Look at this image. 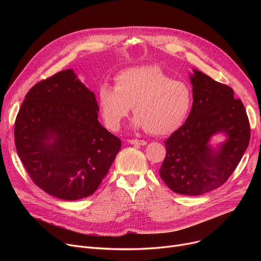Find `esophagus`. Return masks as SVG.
Returning <instances> with one entry per match:
<instances>
[{
  "instance_id": "obj_1",
  "label": "esophagus",
  "mask_w": 261,
  "mask_h": 261,
  "mask_svg": "<svg viewBox=\"0 0 261 261\" xmlns=\"http://www.w3.org/2000/svg\"><path fill=\"white\" fill-rule=\"evenodd\" d=\"M128 142L132 145H141V146H145L147 144V142L144 140H129Z\"/></svg>"
}]
</instances>
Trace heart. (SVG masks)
I'll return each instance as SVG.
<instances>
[{
  "instance_id": "1",
  "label": "heart",
  "mask_w": 261,
  "mask_h": 261,
  "mask_svg": "<svg viewBox=\"0 0 261 261\" xmlns=\"http://www.w3.org/2000/svg\"><path fill=\"white\" fill-rule=\"evenodd\" d=\"M193 92L154 64L126 68L114 78V87L101 85L98 106L106 127L120 129L131 108L134 125L152 135H168L180 129L193 108Z\"/></svg>"
}]
</instances>
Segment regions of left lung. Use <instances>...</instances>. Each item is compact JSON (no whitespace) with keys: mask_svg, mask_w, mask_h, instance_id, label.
I'll list each match as a JSON object with an SVG mask.
<instances>
[{"mask_svg":"<svg viewBox=\"0 0 261 261\" xmlns=\"http://www.w3.org/2000/svg\"><path fill=\"white\" fill-rule=\"evenodd\" d=\"M193 108L184 125L164 142L166 156L160 175L175 194L200 196L224 184L249 146L250 121L234 91L204 73L194 70ZM224 133L227 140L219 149L210 138Z\"/></svg>","mask_w":261,"mask_h":261,"instance_id":"1","label":"left lung"}]
</instances>
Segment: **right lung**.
<instances>
[{
	"label": "right lung",
	"instance_id": "obj_1",
	"mask_svg": "<svg viewBox=\"0 0 261 261\" xmlns=\"http://www.w3.org/2000/svg\"><path fill=\"white\" fill-rule=\"evenodd\" d=\"M95 95L72 68L41 80L15 122V143L33 182L50 196L74 201L93 195L121 142L98 120Z\"/></svg>",
	"mask_w": 261,
	"mask_h": 261
}]
</instances>
